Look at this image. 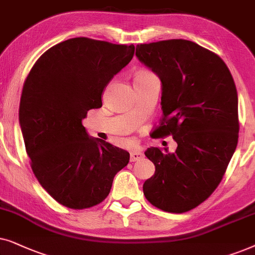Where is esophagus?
Returning a JSON list of instances; mask_svg holds the SVG:
<instances>
[{
	"mask_svg": "<svg viewBox=\"0 0 255 255\" xmlns=\"http://www.w3.org/2000/svg\"><path fill=\"white\" fill-rule=\"evenodd\" d=\"M142 157H143V154H142L141 151L134 150V151L130 152V162L138 161V159H141Z\"/></svg>",
	"mask_w": 255,
	"mask_h": 255,
	"instance_id": "obj_1",
	"label": "esophagus"
}]
</instances>
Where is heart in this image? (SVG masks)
Instances as JSON below:
<instances>
[{"mask_svg": "<svg viewBox=\"0 0 255 255\" xmlns=\"http://www.w3.org/2000/svg\"><path fill=\"white\" fill-rule=\"evenodd\" d=\"M150 76H154V74L150 73V72H147V71H143V72L137 73L136 77H135V78H144V77H150Z\"/></svg>", "mask_w": 255, "mask_h": 255, "instance_id": "obj_1", "label": "heart"}]
</instances>
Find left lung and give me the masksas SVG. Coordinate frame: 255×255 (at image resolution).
I'll return each mask as SVG.
<instances>
[{
	"instance_id": "obj_1",
	"label": "left lung",
	"mask_w": 255,
	"mask_h": 255,
	"mask_svg": "<svg viewBox=\"0 0 255 255\" xmlns=\"http://www.w3.org/2000/svg\"><path fill=\"white\" fill-rule=\"evenodd\" d=\"M136 57L162 83L163 118L156 136L177 143L148 148L155 174L145 198L172 213L195 209L222 181L238 143V94L229 67L216 53L185 39L140 44Z\"/></svg>"
}]
</instances>
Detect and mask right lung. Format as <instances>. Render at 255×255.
Returning <instances> with one entry per match:
<instances>
[{
	"instance_id": "1",
	"label": "right lung",
	"mask_w": 255,
	"mask_h": 255,
	"mask_svg": "<svg viewBox=\"0 0 255 255\" xmlns=\"http://www.w3.org/2000/svg\"><path fill=\"white\" fill-rule=\"evenodd\" d=\"M135 46L77 37L44 52L32 66L19 104V126L36 178L66 208L81 210L108 196L129 152L87 134V112L103 106L108 83Z\"/></svg>"
}]
</instances>
